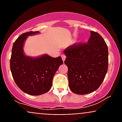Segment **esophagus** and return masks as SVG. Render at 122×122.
<instances>
[{
    "instance_id": "1",
    "label": "esophagus",
    "mask_w": 122,
    "mask_h": 122,
    "mask_svg": "<svg viewBox=\"0 0 122 122\" xmlns=\"http://www.w3.org/2000/svg\"><path fill=\"white\" fill-rule=\"evenodd\" d=\"M61 57H62V61H64H64H65V58H66L65 56L64 55V54H62V55H61Z\"/></svg>"
}]
</instances>
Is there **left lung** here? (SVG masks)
Instances as JSON below:
<instances>
[{
	"label": "left lung",
	"instance_id": "1",
	"mask_svg": "<svg viewBox=\"0 0 122 122\" xmlns=\"http://www.w3.org/2000/svg\"><path fill=\"white\" fill-rule=\"evenodd\" d=\"M68 66L69 86L77 95L94 92L102 84L107 72L108 50L99 33L91 31L87 43L73 45L64 51Z\"/></svg>",
	"mask_w": 122,
	"mask_h": 122
}]
</instances>
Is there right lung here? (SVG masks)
Segmentation results:
<instances>
[{
	"label": "right lung",
	"mask_w": 122,
	"mask_h": 122,
	"mask_svg": "<svg viewBox=\"0 0 122 122\" xmlns=\"http://www.w3.org/2000/svg\"><path fill=\"white\" fill-rule=\"evenodd\" d=\"M40 34L30 31L16 39L12 48L10 69L15 83L28 95L38 96L46 93L52 86L53 77L63 64L61 57L54 58L45 54L38 57L25 54L23 46L29 36Z\"/></svg>",
	"instance_id": "obj_1"
}]
</instances>
